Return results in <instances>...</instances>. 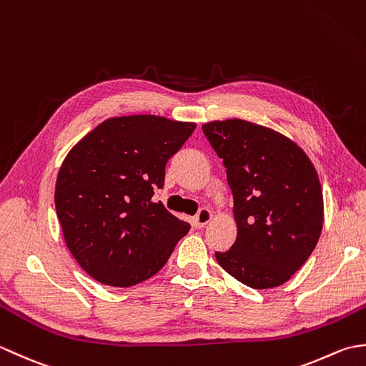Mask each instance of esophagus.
Instances as JSON below:
<instances>
[{
    "instance_id": "34e87169",
    "label": "esophagus",
    "mask_w": 366,
    "mask_h": 366,
    "mask_svg": "<svg viewBox=\"0 0 366 366\" xmlns=\"http://www.w3.org/2000/svg\"><path fill=\"white\" fill-rule=\"evenodd\" d=\"M212 211H209L207 207H203L199 209V212L195 215V219H193V222H195V227L197 228H203L206 227V224L212 220Z\"/></svg>"
}]
</instances>
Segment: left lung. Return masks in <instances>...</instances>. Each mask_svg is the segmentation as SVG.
Listing matches in <instances>:
<instances>
[{"instance_id": "8db88e82", "label": "left lung", "mask_w": 366, "mask_h": 366, "mask_svg": "<svg viewBox=\"0 0 366 366\" xmlns=\"http://www.w3.org/2000/svg\"><path fill=\"white\" fill-rule=\"evenodd\" d=\"M203 132L227 168L237 237L215 258L253 290L286 283L313 253L324 222L320 177L305 151L269 127L212 121Z\"/></svg>"}]
</instances>
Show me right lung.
Instances as JSON below:
<instances>
[{
  "mask_svg": "<svg viewBox=\"0 0 366 366\" xmlns=\"http://www.w3.org/2000/svg\"><path fill=\"white\" fill-rule=\"evenodd\" d=\"M195 127L154 114L119 116L66 155L54 187L56 215L67 248L99 283L129 287L151 278L189 232L187 222L152 197Z\"/></svg>",
  "mask_w": 366,
  "mask_h": 366,
  "instance_id": "obj_1",
  "label": "right lung"
}]
</instances>
